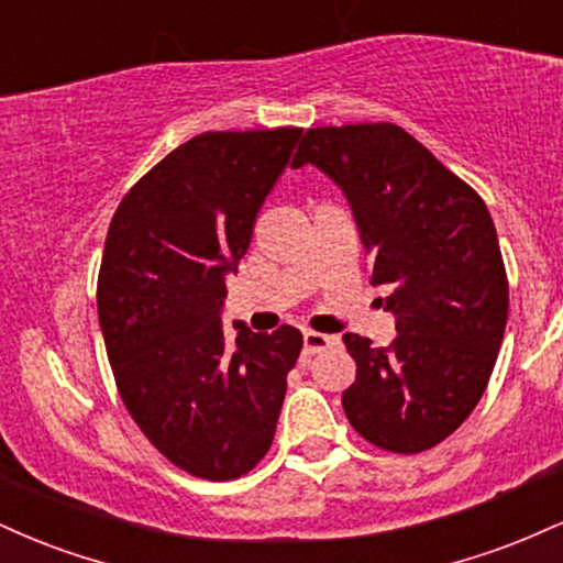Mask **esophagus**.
Returning <instances> with one entry per match:
<instances>
[{
    "label": "esophagus",
    "instance_id": "obj_1",
    "mask_svg": "<svg viewBox=\"0 0 563 563\" xmlns=\"http://www.w3.org/2000/svg\"><path fill=\"white\" fill-rule=\"evenodd\" d=\"M335 344H339V339H335V335L314 333V331L303 333V354H318V352H322V349L335 346Z\"/></svg>",
    "mask_w": 563,
    "mask_h": 563
}]
</instances>
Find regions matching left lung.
<instances>
[{
  "label": "left lung",
  "mask_w": 563,
  "mask_h": 563,
  "mask_svg": "<svg viewBox=\"0 0 563 563\" xmlns=\"http://www.w3.org/2000/svg\"><path fill=\"white\" fill-rule=\"evenodd\" d=\"M341 187L371 254V283L397 339L344 333L357 378L341 394L349 423L391 452H421L471 416L493 376L508 320V277L484 200L397 124L320 126L294 169Z\"/></svg>",
  "instance_id": "8db88e82"
}]
</instances>
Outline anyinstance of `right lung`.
Here are the masks:
<instances>
[{
	"instance_id": "add662e5",
	"label": "right lung",
	"mask_w": 563,
	"mask_h": 563,
	"mask_svg": "<svg viewBox=\"0 0 563 563\" xmlns=\"http://www.w3.org/2000/svg\"><path fill=\"white\" fill-rule=\"evenodd\" d=\"M301 129L203 132L172 151L115 209L97 314L129 416L200 479H238L267 455L301 333H224L228 275Z\"/></svg>"
}]
</instances>
